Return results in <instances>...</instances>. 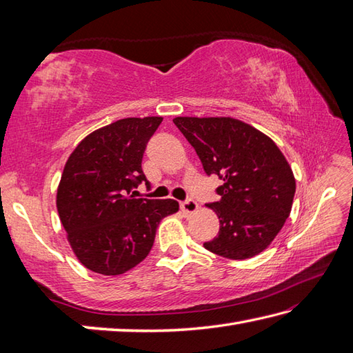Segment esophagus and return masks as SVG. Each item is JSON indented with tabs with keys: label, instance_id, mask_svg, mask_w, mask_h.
I'll return each instance as SVG.
<instances>
[{
	"label": "esophagus",
	"instance_id": "obj_1",
	"mask_svg": "<svg viewBox=\"0 0 353 353\" xmlns=\"http://www.w3.org/2000/svg\"><path fill=\"white\" fill-rule=\"evenodd\" d=\"M181 209L185 214H194V212L199 211V205H197V201H194V200L190 199V200L182 201Z\"/></svg>",
	"mask_w": 353,
	"mask_h": 353
}]
</instances>
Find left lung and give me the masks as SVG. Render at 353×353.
<instances>
[{
  "instance_id": "8db88e82",
  "label": "left lung",
  "mask_w": 353,
  "mask_h": 353,
  "mask_svg": "<svg viewBox=\"0 0 353 353\" xmlns=\"http://www.w3.org/2000/svg\"><path fill=\"white\" fill-rule=\"evenodd\" d=\"M172 123L216 174L221 197L208 205L220 220L219 236L205 249L247 259L265 250L287 221L296 192L288 161L265 133L230 117H176Z\"/></svg>"
}]
</instances>
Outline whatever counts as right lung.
Wrapping results in <instances>:
<instances>
[{
	"instance_id": "1",
	"label": "right lung",
	"mask_w": 353,
	"mask_h": 353,
	"mask_svg": "<svg viewBox=\"0 0 353 353\" xmlns=\"http://www.w3.org/2000/svg\"><path fill=\"white\" fill-rule=\"evenodd\" d=\"M162 117L123 118L89 133L74 148L57 186L56 205L77 259L94 273L118 276L147 258L172 199H134L148 139Z\"/></svg>"
}]
</instances>
